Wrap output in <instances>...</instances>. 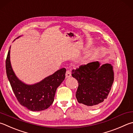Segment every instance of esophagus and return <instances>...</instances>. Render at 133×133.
<instances>
[{
    "instance_id": "34e87169",
    "label": "esophagus",
    "mask_w": 133,
    "mask_h": 133,
    "mask_svg": "<svg viewBox=\"0 0 133 133\" xmlns=\"http://www.w3.org/2000/svg\"><path fill=\"white\" fill-rule=\"evenodd\" d=\"M71 76V72L70 70H67L66 71V78H69V77H70Z\"/></svg>"
}]
</instances>
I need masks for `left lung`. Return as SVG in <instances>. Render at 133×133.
<instances>
[{
    "instance_id": "8db88e82",
    "label": "left lung",
    "mask_w": 133,
    "mask_h": 133,
    "mask_svg": "<svg viewBox=\"0 0 133 133\" xmlns=\"http://www.w3.org/2000/svg\"><path fill=\"white\" fill-rule=\"evenodd\" d=\"M71 76L78 81L76 97L81 106L87 108L99 107L107 98L114 81L113 67L101 66L94 62L72 70Z\"/></svg>"
}]
</instances>
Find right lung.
I'll return each instance as SVG.
<instances>
[{"instance_id":"right-lung-1","label":"right lung","mask_w":133,"mask_h":133,"mask_svg":"<svg viewBox=\"0 0 133 133\" xmlns=\"http://www.w3.org/2000/svg\"><path fill=\"white\" fill-rule=\"evenodd\" d=\"M10 52L9 50L6 60V74L18 102L31 111L46 109L54 102L57 88L66 77V69H60L38 83L26 85L19 80L13 71L10 60Z\"/></svg>"}]
</instances>
